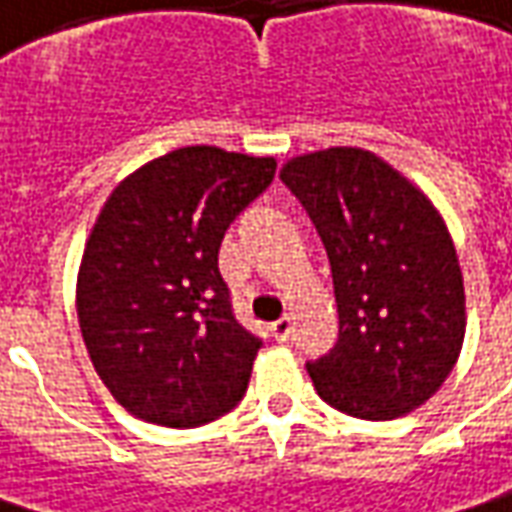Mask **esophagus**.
Instances as JSON below:
<instances>
[{"label":"esophagus","mask_w":512,"mask_h":512,"mask_svg":"<svg viewBox=\"0 0 512 512\" xmlns=\"http://www.w3.org/2000/svg\"><path fill=\"white\" fill-rule=\"evenodd\" d=\"M291 330H294V325H291V316H283V319H277V322L271 325V336H274L277 342H288Z\"/></svg>","instance_id":"obj_1"}]
</instances>
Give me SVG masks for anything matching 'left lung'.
Segmentation results:
<instances>
[{
	"label": "left lung",
	"mask_w": 512,
	"mask_h": 512,
	"mask_svg": "<svg viewBox=\"0 0 512 512\" xmlns=\"http://www.w3.org/2000/svg\"><path fill=\"white\" fill-rule=\"evenodd\" d=\"M325 243L339 342L308 361L319 398L361 420L409 415L443 387L465 339V288L446 221L403 173L361 148L280 170Z\"/></svg>",
	"instance_id": "left-lung-1"
}]
</instances>
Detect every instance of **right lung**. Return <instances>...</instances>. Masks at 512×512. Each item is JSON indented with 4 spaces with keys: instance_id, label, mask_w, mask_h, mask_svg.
Wrapping results in <instances>:
<instances>
[{
    "instance_id": "right-lung-1",
    "label": "right lung",
    "mask_w": 512,
    "mask_h": 512,
    "mask_svg": "<svg viewBox=\"0 0 512 512\" xmlns=\"http://www.w3.org/2000/svg\"><path fill=\"white\" fill-rule=\"evenodd\" d=\"M274 170V156L190 145L134 170L106 198L75 302L89 358L125 412L193 429L243 398L260 339L232 314L218 249Z\"/></svg>"
}]
</instances>
